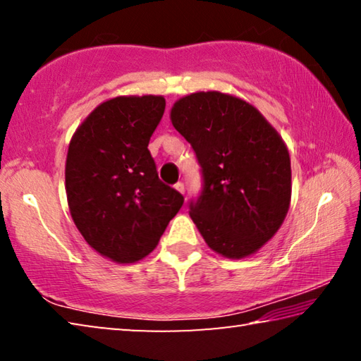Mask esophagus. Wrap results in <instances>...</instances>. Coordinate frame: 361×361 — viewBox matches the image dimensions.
Returning <instances> with one entry per match:
<instances>
[{"label": "esophagus", "instance_id": "obj_1", "mask_svg": "<svg viewBox=\"0 0 361 361\" xmlns=\"http://www.w3.org/2000/svg\"><path fill=\"white\" fill-rule=\"evenodd\" d=\"M175 189L178 192H181V194H185V185H183V183H176L175 185Z\"/></svg>", "mask_w": 361, "mask_h": 361}]
</instances>
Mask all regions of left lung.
<instances>
[{
	"label": "left lung",
	"mask_w": 361,
	"mask_h": 361,
	"mask_svg": "<svg viewBox=\"0 0 361 361\" xmlns=\"http://www.w3.org/2000/svg\"><path fill=\"white\" fill-rule=\"evenodd\" d=\"M170 121L191 143L204 191L191 218L213 252L255 255L276 235L291 202V162L283 138L252 103L218 90L181 97Z\"/></svg>",
	"instance_id": "1"
}]
</instances>
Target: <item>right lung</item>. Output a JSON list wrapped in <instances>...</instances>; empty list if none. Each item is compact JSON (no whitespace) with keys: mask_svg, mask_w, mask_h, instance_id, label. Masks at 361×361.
<instances>
[{"mask_svg":"<svg viewBox=\"0 0 361 361\" xmlns=\"http://www.w3.org/2000/svg\"><path fill=\"white\" fill-rule=\"evenodd\" d=\"M164 109L162 95H118L102 102L70 140L71 218L87 245L118 264L146 258L185 200L159 180L148 151Z\"/></svg>","mask_w":361,"mask_h":361,"instance_id":"obj_1","label":"right lung"}]
</instances>
